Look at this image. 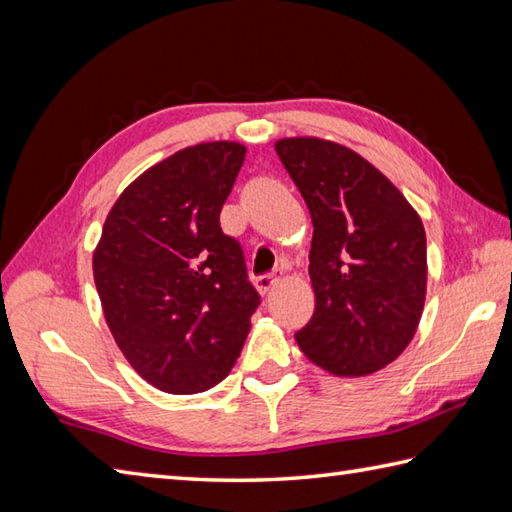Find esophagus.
<instances>
[{"mask_svg": "<svg viewBox=\"0 0 512 512\" xmlns=\"http://www.w3.org/2000/svg\"><path fill=\"white\" fill-rule=\"evenodd\" d=\"M277 284H279V277H277L275 273L259 275V277L255 279V286H257V290H259V292H262V295H268V292L273 290Z\"/></svg>", "mask_w": 512, "mask_h": 512, "instance_id": "esophagus-1", "label": "esophagus"}]
</instances>
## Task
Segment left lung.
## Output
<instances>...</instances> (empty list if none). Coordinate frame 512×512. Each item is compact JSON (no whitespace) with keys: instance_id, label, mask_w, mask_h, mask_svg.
<instances>
[{"instance_id":"obj_1","label":"left lung","mask_w":512,"mask_h":512,"mask_svg":"<svg viewBox=\"0 0 512 512\" xmlns=\"http://www.w3.org/2000/svg\"><path fill=\"white\" fill-rule=\"evenodd\" d=\"M312 217L314 314L295 339L314 365L374 374L405 352L427 295L420 215L374 165L332 140L275 143Z\"/></svg>"}]
</instances>
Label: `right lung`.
<instances>
[{"instance_id":"right-lung-1","label":"right lung","mask_w":512,"mask_h":512,"mask_svg":"<svg viewBox=\"0 0 512 512\" xmlns=\"http://www.w3.org/2000/svg\"><path fill=\"white\" fill-rule=\"evenodd\" d=\"M246 147L180 149L121 193L94 250V284L116 345L147 383L198 394L231 372L259 306L244 250L220 211Z\"/></svg>"}]
</instances>
